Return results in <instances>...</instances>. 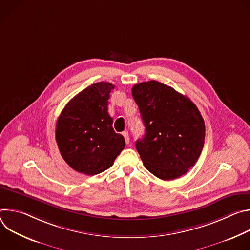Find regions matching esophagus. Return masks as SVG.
<instances>
[{"mask_svg": "<svg viewBox=\"0 0 250 250\" xmlns=\"http://www.w3.org/2000/svg\"><path fill=\"white\" fill-rule=\"evenodd\" d=\"M123 135H124V137H125V144H126V145H129V135H128V132H127V131L123 132Z\"/></svg>", "mask_w": 250, "mask_h": 250, "instance_id": "34e87169", "label": "esophagus"}]
</instances>
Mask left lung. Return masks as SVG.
<instances>
[{"instance_id":"8db88e82","label":"left lung","mask_w":250,"mask_h":250,"mask_svg":"<svg viewBox=\"0 0 250 250\" xmlns=\"http://www.w3.org/2000/svg\"><path fill=\"white\" fill-rule=\"evenodd\" d=\"M146 126L135 146L146 168L162 180H173L195 165L205 142V122L186 96L158 81L131 90Z\"/></svg>"}]
</instances>
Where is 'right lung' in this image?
<instances>
[{"mask_svg":"<svg viewBox=\"0 0 250 250\" xmlns=\"http://www.w3.org/2000/svg\"><path fill=\"white\" fill-rule=\"evenodd\" d=\"M115 86L98 82L71 99L61 112L55 138L61 156L79 173L96 175L110 168L125 146L108 113Z\"/></svg>","mask_w":250,"mask_h":250,"instance_id":"add662e5","label":"right lung"}]
</instances>
